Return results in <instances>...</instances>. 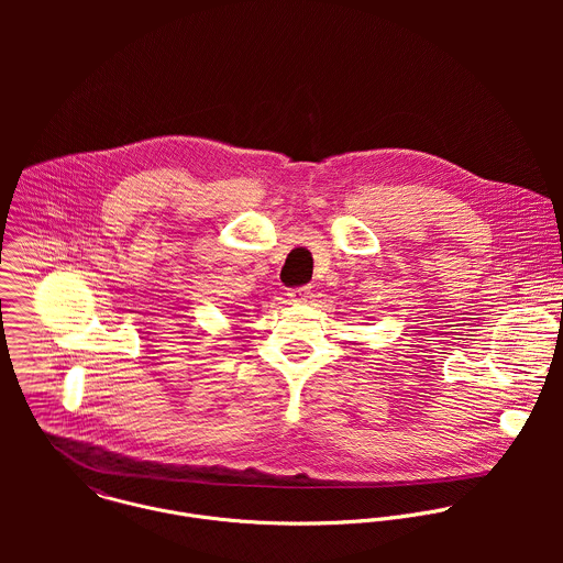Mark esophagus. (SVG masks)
Wrapping results in <instances>:
<instances>
[{"instance_id": "1", "label": "esophagus", "mask_w": 563, "mask_h": 563, "mask_svg": "<svg viewBox=\"0 0 563 563\" xmlns=\"http://www.w3.org/2000/svg\"><path fill=\"white\" fill-rule=\"evenodd\" d=\"M308 297H310V286H303V288H292L290 292H288V301L290 303H306L308 301Z\"/></svg>"}]
</instances>
